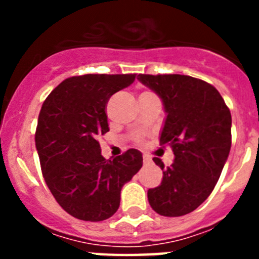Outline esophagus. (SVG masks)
<instances>
[{"label": "esophagus", "mask_w": 259, "mask_h": 259, "mask_svg": "<svg viewBox=\"0 0 259 259\" xmlns=\"http://www.w3.org/2000/svg\"><path fill=\"white\" fill-rule=\"evenodd\" d=\"M143 159H144V163H150V162H152V158H150L148 154H144Z\"/></svg>", "instance_id": "esophagus-1"}]
</instances>
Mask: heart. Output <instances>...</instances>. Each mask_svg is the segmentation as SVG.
<instances>
[{"label": "heart", "mask_w": 259, "mask_h": 259, "mask_svg": "<svg viewBox=\"0 0 259 259\" xmlns=\"http://www.w3.org/2000/svg\"><path fill=\"white\" fill-rule=\"evenodd\" d=\"M144 93H145V92H144ZM136 140H137V143H140L141 139H140V137H136Z\"/></svg>", "instance_id": "obj_1"}]
</instances>
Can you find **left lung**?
<instances>
[{"label":"left lung","mask_w":259,"mask_h":259,"mask_svg":"<svg viewBox=\"0 0 259 259\" xmlns=\"http://www.w3.org/2000/svg\"><path fill=\"white\" fill-rule=\"evenodd\" d=\"M137 79L162 98L167 118L161 145L168 144L175 154L168 167L153 158L163 179L148 191L150 206L163 217L189 214L209 197L227 161L230 109L215 87L197 77L140 74Z\"/></svg>","instance_id":"obj_1"}]
</instances>
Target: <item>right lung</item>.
Here are the masks:
<instances>
[{
	"instance_id": "right-lung-1",
	"label": "right lung",
	"mask_w": 259,
	"mask_h": 259,
	"mask_svg": "<svg viewBox=\"0 0 259 259\" xmlns=\"http://www.w3.org/2000/svg\"><path fill=\"white\" fill-rule=\"evenodd\" d=\"M136 74H87L53 89L38 114L35 141L45 183L68 214L101 222L116 212L120 191L143 166L139 150L105 159L98 137L109 132L110 97Z\"/></svg>"
}]
</instances>
